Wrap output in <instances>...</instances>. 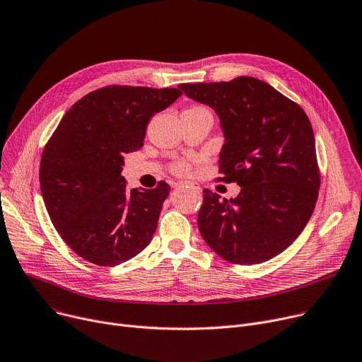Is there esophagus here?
Masks as SVG:
<instances>
[{
	"instance_id": "1",
	"label": "esophagus",
	"mask_w": 362,
	"mask_h": 362,
	"mask_svg": "<svg viewBox=\"0 0 362 362\" xmlns=\"http://www.w3.org/2000/svg\"><path fill=\"white\" fill-rule=\"evenodd\" d=\"M175 187H189V188H192V189H196V191H200V187L197 185V184H194V182H177L175 184Z\"/></svg>"
}]
</instances>
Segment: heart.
I'll list each match as a JSON object with an SVG mask.
<instances>
[{"label":"heart","instance_id":"obj_1","mask_svg":"<svg viewBox=\"0 0 362 362\" xmlns=\"http://www.w3.org/2000/svg\"><path fill=\"white\" fill-rule=\"evenodd\" d=\"M199 162L197 158H182L171 165V170L178 175H187L191 173L192 166Z\"/></svg>","mask_w":362,"mask_h":362}]
</instances>
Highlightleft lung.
Wrapping results in <instances>:
<instances>
[{
	"label": "left lung",
	"instance_id": "8db88e82",
	"mask_svg": "<svg viewBox=\"0 0 362 362\" xmlns=\"http://www.w3.org/2000/svg\"><path fill=\"white\" fill-rule=\"evenodd\" d=\"M216 110L226 142L217 181L236 182V199L203 191L199 230L223 259L238 265L281 254L315 210L320 171L312 123L304 110L252 76L178 86Z\"/></svg>",
	"mask_w": 362,
	"mask_h": 362
}]
</instances>
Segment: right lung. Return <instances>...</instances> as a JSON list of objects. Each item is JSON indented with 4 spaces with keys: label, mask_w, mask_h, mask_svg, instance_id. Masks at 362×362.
I'll return each instance as SVG.
<instances>
[{
    "label": "right lung",
    "mask_w": 362,
    "mask_h": 362,
    "mask_svg": "<svg viewBox=\"0 0 362 362\" xmlns=\"http://www.w3.org/2000/svg\"><path fill=\"white\" fill-rule=\"evenodd\" d=\"M178 88L107 86L78 100L53 132L40 160V188L54 229L88 262L115 267L151 243L170 185L127 188L124 153L141 149L155 113Z\"/></svg>",
    "instance_id": "right-lung-1"
}]
</instances>
